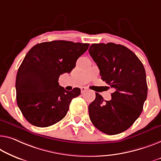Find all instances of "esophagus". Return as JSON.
<instances>
[{
  "mask_svg": "<svg viewBox=\"0 0 161 161\" xmlns=\"http://www.w3.org/2000/svg\"><path fill=\"white\" fill-rule=\"evenodd\" d=\"M87 87H81V93H84L85 92H86V91H87Z\"/></svg>",
  "mask_w": 161,
  "mask_h": 161,
  "instance_id": "obj_1",
  "label": "esophagus"
}]
</instances>
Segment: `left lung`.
Wrapping results in <instances>:
<instances>
[{
    "label": "left lung",
    "mask_w": 161,
    "mask_h": 161,
    "mask_svg": "<svg viewBox=\"0 0 161 161\" xmlns=\"http://www.w3.org/2000/svg\"><path fill=\"white\" fill-rule=\"evenodd\" d=\"M89 53L100 69L101 79L114 89L111 100L95 93L89 105L90 119L108 135L126 131L140 116L147 95L144 66L131 50L113 42L90 45Z\"/></svg>",
    "instance_id": "left-lung-1"
}]
</instances>
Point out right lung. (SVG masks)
Here are the masks:
<instances>
[{"mask_svg":"<svg viewBox=\"0 0 161 161\" xmlns=\"http://www.w3.org/2000/svg\"><path fill=\"white\" fill-rule=\"evenodd\" d=\"M88 43L54 40L35 45L26 55L16 78V102L32 125L47 127L63 119L80 88L66 90L58 84L60 75L70 73Z\"/></svg>","mask_w":161,"mask_h":161,"instance_id":"add662e5","label":"right lung"}]
</instances>
